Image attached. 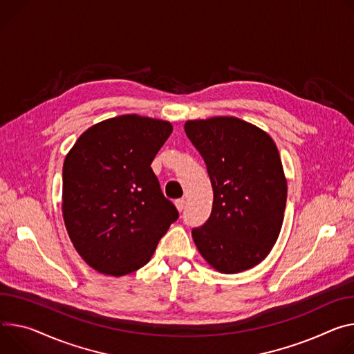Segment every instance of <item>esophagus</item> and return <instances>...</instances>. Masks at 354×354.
<instances>
[{
  "mask_svg": "<svg viewBox=\"0 0 354 354\" xmlns=\"http://www.w3.org/2000/svg\"><path fill=\"white\" fill-rule=\"evenodd\" d=\"M175 206H176V209H178L179 212H182V210L185 209V199H176V201H175Z\"/></svg>",
  "mask_w": 354,
  "mask_h": 354,
  "instance_id": "esophagus-1",
  "label": "esophagus"
}]
</instances>
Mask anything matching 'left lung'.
Segmentation results:
<instances>
[{
	"instance_id": "1",
	"label": "left lung",
	"mask_w": 354,
	"mask_h": 354,
	"mask_svg": "<svg viewBox=\"0 0 354 354\" xmlns=\"http://www.w3.org/2000/svg\"><path fill=\"white\" fill-rule=\"evenodd\" d=\"M202 155L213 187L210 217L192 237L217 271L236 274L260 264L283 220L286 179L272 138L234 117L185 124Z\"/></svg>"
}]
</instances>
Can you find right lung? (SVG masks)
Masks as SVG:
<instances>
[{"label":"right lung","instance_id":"obj_1","mask_svg":"<svg viewBox=\"0 0 354 354\" xmlns=\"http://www.w3.org/2000/svg\"><path fill=\"white\" fill-rule=\"evenodd\" d=\"M168 121L127 114L84 131L63 164V218L82 259L120 277L144 267L178 220L151 164Z\"/></svg>","mask_w":354,"mask_h":354}]
</instances>
